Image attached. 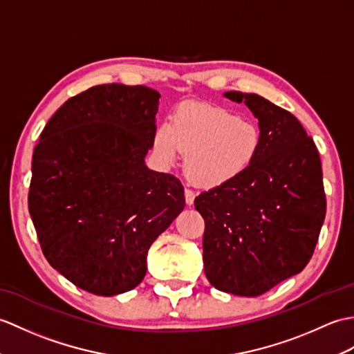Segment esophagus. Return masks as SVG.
Segmentation results:
<instances>
[{
  "instance_id": "obj_1",
  "label": "esophagus",
  "mask_w": 354,
  "mask_h": 354,
  "mask_svg": "<svg viewBox=\"0 0 354 354\" xmlns=\"http://www.w3.org/2000/svg\"><path fill=\"white\" fill-rule=\"evenodd\" d=\"M194 197H196V193L193 190H190V188H185V202H187L188 207H192V205H193Z\"/></svg>"
}]
</instances>
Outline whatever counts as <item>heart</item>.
I'll return each instance as SVG.
<instances>
[{"mask_svg":"<svg viewBox=\"0 0 354 354\" xmlns=\"http://www.w3.org/2000/svg\"><path fill=\"white\" fill-rule=\"evenodd\" d=\"M262 145L259 128L223 106L187 102L153 134L158 160L171 166L187 155L185 169L194 183L220 187L241 178Z\"/></svg>","mask_w":354,"mask_h":354,"instance_id":"b5f03b06","label":"heart"}]
</instances>
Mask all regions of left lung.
<instances>
[{"label": "left lung", "instance_id": "1", "mask_svg": "<svg viewBox=\"0 0 354 354\" xmlns=\"http://www.w3.org/2000/svg\"><path fill=\"white\" fill-rule=\"evenodd\" d=\"M259 120L258 158L234 183L202 192L203 270L214 288L257 297L308 266L326 217L322 161L297 118L254 93L226 92Z\"/></svg>", "mask_w": 354, "mask_h": 354}]
</instances>
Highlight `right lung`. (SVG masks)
<instances>
[{"mask_svg":"<svg viewBox=\"0 0 354 354\" xmlns=\"http://www.w3.org/2000/svg\"><path fill=\"white\" fill-rule=\"evenodd\" d=\"M160 93L102 84L69 97L35 147L28 209L53 268L96 295L143 281L151 244L185 207L184 187L145 164Z\"/></svg>","mask_w":354,"mask_h":354,"instance_id":"add662e5","label":"right lung"}]
</instances>
